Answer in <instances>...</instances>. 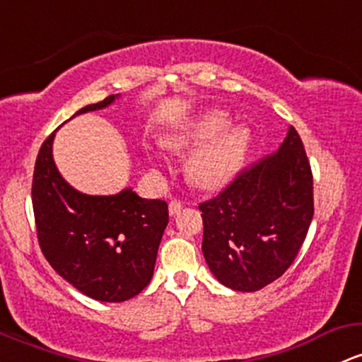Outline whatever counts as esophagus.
<instances>
[{"label":"esophagus","mask_w":362,"mask_h":362,"mask_svg":"<svg viewBox=\"0 0 362 362\" xmlns=\"http://www.w3.org/2000/svg\"><path fill=\"white\" fill-rule=\"evenodd\" d=\"M168 211H170V214H172V216H175V214H178L182 211V202L180 201H177V199H172L170 201V204H168Z\"/></svg>","instance_id":"34e87169"}]
</instances>
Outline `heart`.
Masks as SVG:
<instances>
[{
    "label": "heart",
    "mask_w": 362,
    "mask_h": 362,
    "mask_svg": "<svg viewBox=\"0 0 362 362\" xmlns=\"http://www.w3.org/2000/svg\"><path fill=\"white\" fill-rule=\"evenodd\" d=\"M223 110H206L168 134L166 146L175 153H192L187 161V177L196 187L213 190L223 187L239 172L251 146V130L233 125ZM161 160L160 153H153Z\"/></svg>",
    "instance_id": "heart-1"
}]
</instances>
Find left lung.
<instances>
[{
  "label": "left lung",
  "mask_w": 362,
  "mask_h": 362,
  "mask_svg": "<svg viewBox=\"0 0 362 362\" xmlns=\"http://www.w3.org/2000/svg\"><path fill=\"white\" fill-rule=\"evenodd\" d=\"M199 209L202 254L220 284L256 292L284 275L315 213L311 166L297 130L288 127L276 153L239 173Z\"/></svg>",
  "instance_id": "8db88e82"
}]
</instances>
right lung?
<instances>
[{
  "mask_svg": "<svg viewBox=\"0 0 362 362\" xmlns=\"http://www.w3.org/2000/svg\"><path fill=\"white\" fill-rule=\"evenodd\" d=\"M118 94L77 115L115 103ZM71 117V118H74ZM54 130L42 142L33 178V208L41 251L63 280L101 303H123L148 287L168 225V204L127 187L113 196L74 189L53 160Z\"/></svg>",
  "mask_w": 362,
  "mask_h": 362,
  "instance_id": "add662e5",
  "label": "right lung"
}]
</instances>
